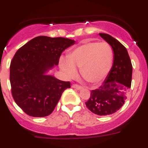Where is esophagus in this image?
<instances>
[{
    "label": "esophagus",
    "instance_id": "obj_1",
    "mask_svg": "<svg viewBox=\"0 0 148 148\" xmlns=\"http://www.w3.org/2000/svg\"><path fill=\"white\" fill-rule=\"evenodd\" d=\"M72 87L74 89H76V90H81L83 89V87H82V86H79V85H78V84H73Z\"/></svg>",
    "mask_w": 148,
    "mask_h": 148
}]
</instances>
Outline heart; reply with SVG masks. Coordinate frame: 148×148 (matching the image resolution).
Returning <instances> with one entry per match:
<instances>
[{"label":"heart","instance_id":"1","mask_svg":"<svg viewBox=\"0 0 148 148\" xmlns=\"http://www.w3.org/2000/svg\"><path fill=\"white\" fill-rule=\"evenodd\" d=\"M113 61V48L108 43L87 41L73 49L67 58H60L59 64L69 77L76 76L78 68L84 80L96 84L107 77Z\"/></svg>","mask_w":148,"mask_h":148}]
</instances>
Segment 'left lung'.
Masks as SVG:
<instances>
[{
	"label": "left lung",
	"instance_id": "8db88e82",
	"mask_svg": "<svg viewBox=\"0 0 148 148\" xmlns=\"http://www.w3.org/2000/svg\"><path fill=\"white\" fill-rule=\"evenodd\" d=\"M99 35L113 48V64L102 84L91 91L85 104L95 114L108 116L116 113L125 104L131 86L133 66L127 50L119 40L108 34Z\"/></svg>",
	"mask_w": 148,
	"mask_h": 148
}]
</instances>
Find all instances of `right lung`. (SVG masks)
Returning <instances> with one entry per match:
<instances>
[{
  "mask_svg": "<svg viewBox=\"0 0 148 148\" xmlns=\"http://www.w3.org/2000/svg\"><path fill=\"white\" fill-rule=\"evenodd\" d=\"M75 44L65 38L38 36L17 51L10 64V79L13 99L24 113L45 117L54 110L70 83L47 73L58 64L63 51Z\"/></svg>",
  "mask_w": 148,
  "mask_h": 148,
  "instance_id": "right-lung-1",
  "label": "right lung"
}]
</instances>
